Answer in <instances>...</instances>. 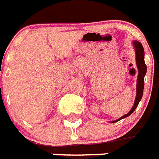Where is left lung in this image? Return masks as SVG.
Returning a JSON list of instances; mask_svg holds the SVG:
<instances>
[{
    "label": "left lung",
    "instance_id": "1",
    "mask_svg": "<svg viewBox=\"0 0 159 159\" xmlns=\"http://www.w3.org/2000/svg\"><path fill=\"white\" fill-rule=\"evenodd\" d=\"M133 47L134 48V52H135V61H136V66L138 69V76H137V84H136V96H135V99H134V105L130 109V111L127 114L122 116L121 117L118 118L116 120L111 121V123L116 122L119 121L120 120L129 116L131 115L134 111L135 110L139 102H140L143 96V93H144V76L147 72V66H146L145 62H144V50L142 44L139 42L134 40L132 42Z\"/></svg>",
    "mask_w": 159,
    "mask_h": 159
}]
</instances>
